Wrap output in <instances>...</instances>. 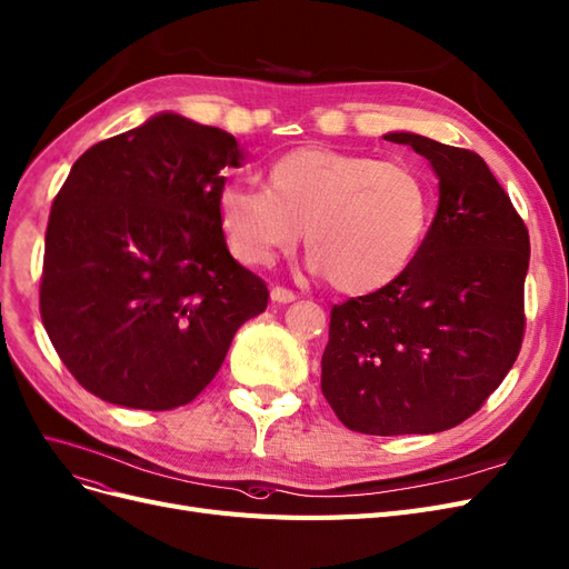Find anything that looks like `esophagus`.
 I'll list each match as a JSON object with an SVG mask.
<instances>
[{
  "label": "esophagus",
  "instance_id": "esophagus-1",
  "mask_svg": "<svg viewBox=\"0 0 569 569\" xmlns=\"http://www.w3.org/2000/svg\"><path fill=\"white\" fill-rule=\"evenodd\" d=\"M270 299L276 303H291L293 299H297V293H293L291 289H284V287H272L270 289Z\"/></svg>",
  "mask_w": 569,
  "mask_h": 569
}]
</instances>
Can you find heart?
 <instances>
[{
	"mask_svg": "<svg viewBox=\"0 0 569 569\" xmlns=\"http://www.w3.org/2000/svg\"><path fill=\"white\" fill-rule=\"evenodd\" d=\"M430 190L402 162L297 148L268 169V188L228 181L219 217L234 257L268 266L301 238L308 268L343 293H371L415 261L430 223Z\"/></svg>",
	"mask_w": 569,
	"mask_h": 569,
	"instance_id": "b5f03b06",
	"label": "heart"
}]
</instances>
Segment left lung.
Instances as JSON below:
<instances>
[{"instance_id": "left-lung-1", "label": "left lung", "mask_w": 569, "mask_h": 569, "mask_svg": "<svg viewBox=\"0 0 569 569\" xmlns=\"http://www.w3.org/2000/svg\"><path fill=\"white\" fill-rule=\"evenodd\" d=\"M383 139L428 160L438 211L396 282L331 308L322 393L358 433H440L518 358L530 234L480 154L411 131Z\"/></svg>"}]
</instances>
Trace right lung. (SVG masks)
<instances>
[{"label": "right lung", "mask_w": 569, "mask_h": 569, "mask_svg": "<svg viewBox=\"0 0 569 569\" xmlns=\"http://www.w3.org/2000/svg\"><path fill=\"white\" fill-rule=\"evenodd\" d=\"M242 162L228 131L160 112L72 164L49 213L39 312L89 393L188 405L266 310L268 287L230 257L219 217L223 169Z\"/></svg>", "instance_id": "right-lung-1"}]
</instances>
